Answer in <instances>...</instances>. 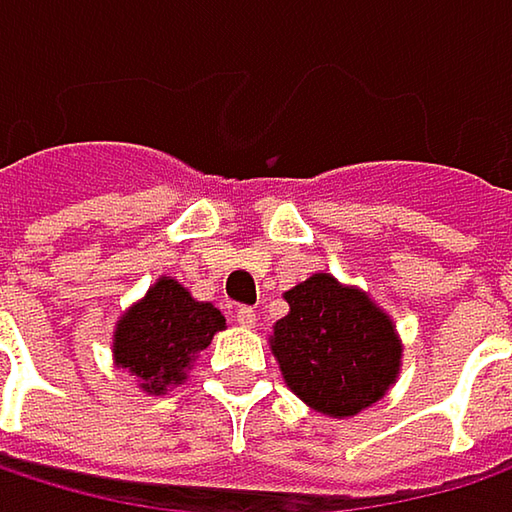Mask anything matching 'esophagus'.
Masks as SVG:
<instances>
[{
	"mask_svg": "<svg viewBox=\"0 0 512 512\" xmlns=\"http://www.w3.org/2000/svg\"><path fill=\"white\" fill-rule=\"evenodd\" d=\"M234 321L240 324V327H255L257 324V313L252 307H240L237 313H234Z\"/></svg>",
	"mask_w": 512,
	"mask_h": 512,
	"instance_id": "1",
	"label": "esophagus"
}]
</instances>
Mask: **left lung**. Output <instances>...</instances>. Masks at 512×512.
<instances>
[{"mask_svg":"<svg viewBox=\"0 0 512 512\" xmlns=\"http://www.w3.org/2000/svg\"><path fill=\"white\" fill-rule=\"evenodd\" d=\"M289 313L269 347L286 388L307 406L345 420L379 403L403 368L394 318L359 286L316 272L284 292Z\"/></svg>","mask_w":512,"mask_h":512,"instance_id":"8db88e82","label":"left lung"}]
</instances>
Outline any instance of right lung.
Wrapping results in <instances>:
<instances>
[{"label":"right lung","mask_w":512,"mask_h":512,"mask_svg":"<svg viewBox=\"0 0 512 512\" xmlns=\"http://www.w3.org/2000/svg\"><path fill=\"white\" fill-rule=\"evenodd\" d=\"M220 330H226V318L211 301H196L188 286L162 275L118 318L112 362L147 397H162L188 379L196 356Z\"/></svg>","instance_id":"obj_1"}]
</instances>
